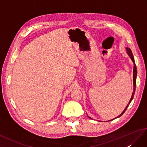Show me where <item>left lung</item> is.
Returning <instances> with one entry per match:
<instances>
[{"instance_id": "1", "label": "left lung", "mask_w": 147, "mask_h": 147, "mask_svg": "<svg viewBox=\"0 0 147 147\" xmlns=\"http://www.w3.org/2000/svg\"><path fill=\"white\" fill-rule=\"evenodd\" d=\"M126 51H127V54H128V55L129 56V57L131 58V59L132 61L133 62V64H134V65H133V93H132L131 97L130 100H129L128 104H127V106L126 107L125 109H124V110L123 111V112H122V113H121L119 115H118V116H117V117H115V118H117V117H121V115L124 113V112L126 111V109H127V107H128V106H129V104L131 103V102L132 101V100H133V95H134V94H135V89H136V76H137V69H136V64H135V59H134L133 55V54H132L131 51V49H130L129 48H128V47H126ZM88 117L90 118V117ZM112 120H113V119H112Z\"/></svg>"}]
</instances>
